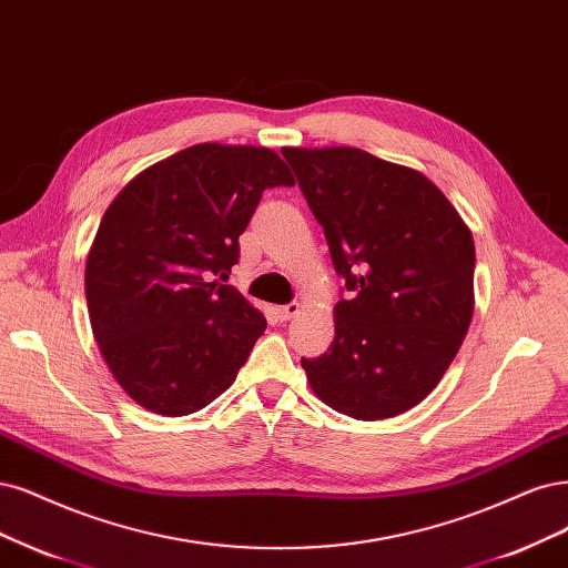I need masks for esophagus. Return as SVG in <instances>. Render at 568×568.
Instances as JSON below:
<instances>
[{
  "label": "esophagus",
  "mask_w": 568,
  "mask_h": 568,
  "mask_svg": "<svg viewBox=\"0 0 568 568\" xmlns=\"http://www.w3.org/2000/svg\"><path fill=\"white\" fill-rule=\"evenodd\" d=\"M298 312H301V303H296V301H293V303H286V305H282V307H277V315H280V320H282V322H288L291 317H296Z\"/></svg>",
  "instance_id": "1"
}]
</instances>
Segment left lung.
<instances>
[{"label": "left lung", "instance_id": "obj_1", "mask_svg": "<svg viewBox=\"0 0 568 568\" xmlns=\"http://www.w3.org/2000/svg\"><path fill=\"white\" fill-rule=\"evenodd\" d=\"M282 154L347 291L328 352L301 359L310 387L349 418L399 416L433 393L473 322V234L414 169L357 148Z\"/></svg>", "mask_w": 568, "mask_h": 568}]
</instances>
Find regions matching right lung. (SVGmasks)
<instances>
[{
  "label": "right lung",
  "instance_id": "obj_1",
  "mask_svg": "<svg viewBox=\"0 0 568 568\" xmlns=\"http://www.w3.org/2000/svg\"><path fill=\"white\" fill-rule=\"evenodd\" d=\"M293 185L277 152L202 143L116 194L87 258L93 338L124 393L160 416L204 408L237 378L267 326L221 284L267 187Z\"/></svg>",
  "mask_w": 568,
  "mask_h": 568
}]
</instances>
